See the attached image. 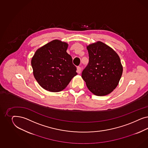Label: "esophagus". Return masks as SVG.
<instances>
[{"label":"esophagus","instance_id":"esophagus-1","mask_svg":"<svg viewBox=\"0 0 148 148\" xmlns=\"http://www.w3.org/2000/svg\"><path fill=\"white\" fill-rule=\"evenodd\" d=\"M81 68L80 67H77V72L79 74H80L81 73Z\"/></svg>","mask_w":148,"mask_h":148}]
</instances>
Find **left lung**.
I'll use <instances>...</instances> for the list:
<instances>
[{"instance_id": "1", "label": "left lung", "mask_w": 148, "mask_h": 148, "mask_svg": "<svg viewBox=\"0 0 148 148\" xmlns=\"http://www.w3.org/2000/svg\"><path fill=\"white\" fill-rule=\"evenodd\" d=\"M87 49L89 63L81 76L87 88L97 96L111 93L118 85L123 73L119 55L100 41L87 45Z\"/></svg>"}]
</instances>
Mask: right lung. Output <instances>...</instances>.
I'll use <instances>...</instances> for the list:
<instances>
[{"label":"right lung","mask_w":148,"mask_h":148,"mask_svg":"<svg viewBox=\"0 0 148 148\" xmlns=\"http://www.w3.org/2000/svg\"><path fill=\"white\" fill-rule=\"evenodd\" d=\"M68 47L67 43L55 40L38 48L32 58L34 76L45 90L60 92L77 75Z\"/></svg>","instance_id":"1"}]
</instances>
